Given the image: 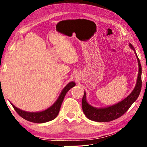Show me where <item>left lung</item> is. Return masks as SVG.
<instances>
[{
  "label": "left lung",
  "mask_w": 147,
  "mask_h": 147,
  "mask_svg": "<svg viewBox=\"0 0 147 147\" xmlns=\"http://www.w3.org/2000/svg\"><path fill=\"white\" fill-rule=\"evenodd\" d=\"M130 47L134 50L136 53V57L138 59V66H139V71L137 82L134 89L131 92L130 95L127 96L125 99L120 101L118 103L105 108H95L91 106L86 101V92H84V96L82 99V109H83L84 115L87 118L92 121L97 122H109L111 121L114 119L121 116L125 113L129 109L131 105L134 102L138 97L140 96L141 86H142V81H141V66L137 54L136 53L135 49L134 48L132 44H129Z\"/></svg>",
  "instance_id": "obj_1"
}]
</instances>
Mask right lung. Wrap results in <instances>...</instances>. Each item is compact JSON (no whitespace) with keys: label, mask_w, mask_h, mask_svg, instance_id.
I'll return each mask as SVG.
<instances>
[{"label":"right lung","mask_w":147,"mask_h":147,"mask_svg":"<svg viewBox=\"0 0 147 147\" xmlns=\"http://www.w3.org/2000/svg\"><path fill=\"white\" fill-rule=\"evenodd\" d=\"M76 86V83L74 82H70L67 85L64 87L63 90H62L60 96L57 99L52 106H51L48 109H46L42 112H26L24 110H22L18 108L15 107L13 105L11 104L12 107H13L15 111L19 114L20 117H22L23 119L28 121L35 123H43L48 121H50L55 119L57 116V115L60 110V108L63 102L65 95L69 89H71L72 87Z\"/></svg>","instance_id":"add662e5"}]
</instances>
